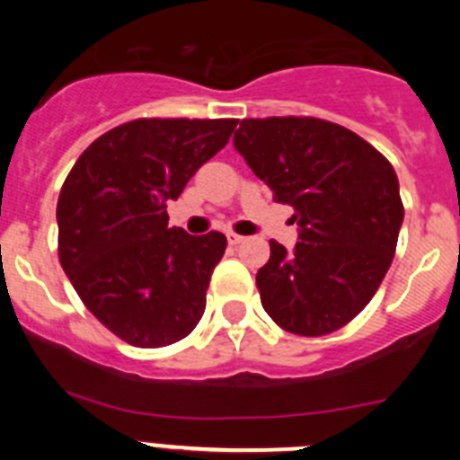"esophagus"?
<instances>
[{
	"label": "esophagus",
	"instance_id": "1",
	"mask_svg": "<svg viewBox=\"0 0 460 460\" xmlns=\"http://www.w3.org/2000/svg\"><path fill=\"white\" fill-rule=\"evenodd\" d=\"M227 242L237 246V243L243 242V237H242V234H237V233H227Z\"/></svg>",
	"mask_w": 460,
	"mask_h": 460
}]
</instances>
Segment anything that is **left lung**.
I'll list each match as a JSON object with an SVG mask.
<instances>
[{"label": "left lung", "instance_id": "8db88e82", "mask_svg": "<svg viewBox=\"0 0 460 460\" xmlns=\"http://www.w3.org/2000/svg\"><path fill=\"white\" fill-rule=\"evenodd\" d=\"M234 147L295 209L299 242H270L260 302L290 334L324 336L364 311L396 253L403 202L392 164L364 137L318 117L242 119Z\"/></svg>", "mask_w": 460, "mask_h": 460}]
</instances>
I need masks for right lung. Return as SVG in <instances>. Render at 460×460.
Here are the masks:
<instances>
[{"label":"right lung","mask_w":460,"mask_h":460,"mask_svg":"<svg viewBox=\"0 0 460 460\" xmlns=\"http://www.w3.org/2000/svg\"><path fill=\"white\" fill-rule=\"evenodd\" d=\"M237 119H133L89 145L57 200L59 262L84 306L136 348H164L200 323L226 234L168 226L195 174Z\"/></svg>","instance_id":"obj_1"}]
</instances>
